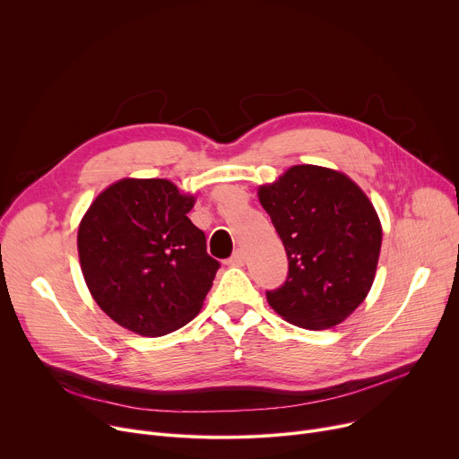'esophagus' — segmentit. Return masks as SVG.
<instances>
[{
	"mask_svg": "<svg viewBox=\"0 0 459 459\" xmlns=\"http://www.w3.org/2000/svg\"><path fill=\"white\" fill-rule=\"evenodd\" d=\"M246 264V251L243 249H238L230 258H229V265H234V267H239Z\"/></svg>",
	"mask_w": 459,
	"mask_h": 459,
	"instance_id": "1",
	"label": "esophagus"
}]
</instances>
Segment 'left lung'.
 <instances>
[{
    "label": "left lung",
    "instance_id": "8db88e82",
    "mask_svg": "<svg viewBox=\"0 0 459 459\" xmlns=\"http://www.w3.org/2000/svg\"><path fill=\"white\" fill-rule=\"evenodd\" d=\"M258 199L290 262L284 286L267 291L284 321L326 330L368 297L382 247L380 218L365 192L342 171L300 164L286 169Z\"/></svg>",
    "mask_w": 459,
    "mask_h": 459
}]
</instances>
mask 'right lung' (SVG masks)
I'll use <instances>...</instances> for the list:
<instances>
[{
	"mask_svg": "<svg viewBox=\"0 0 459 459\" xmlns=\"http://www.w3.org/2000/svg\"><path fill=\"white\" fill-rule=\"evenodd\" d=\"M195 195L168 178H119L79 223L77 251L98 307L119 326L159 338L203 308L220 262L188 218Z\"/></svg>",
	"mask_w": 459,
	"mask_h": 459,
	"instance_id": "add662e5",
	"label": "right lung"
}]
</instances>
